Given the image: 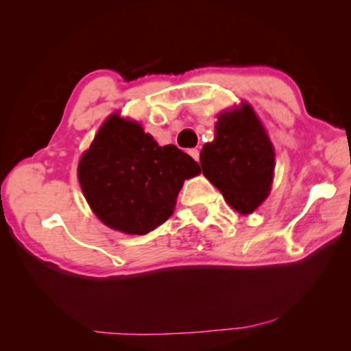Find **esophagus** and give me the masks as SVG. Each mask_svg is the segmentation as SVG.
<instances>
[{"label": "esophagus", "instance_id": "esophagus-1", "mask_svg": "<svg viewBox=\"0 0 351 351\" xmlns=\"http://www.w3.org/2000/svg\"><path fill=\"white\" fill-rule=\"evenodd\" d=\"M189 153H190V156L195 159V161H197V162L199 161V150H198V148H192V150H190Z\"/></svg>", "mask_w": 351, "mask_h": 351}]
</instances>
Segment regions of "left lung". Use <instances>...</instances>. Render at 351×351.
Instances as JSON below:
<instances>
[{
	"label": "left lung",
	"mask_w": 351,
	"mask_h": 351,
	"mask_svg": "<svg viewBox=\"0 0 351 351\" xmlns=\"http://www.w3.org/2000/svg\"><path fill=\"white\" fill-rule=\"evenodd\" d=\"M203 175L237 212L252 213L268 197L276 153L249 104L218 116L215 139L199 154Z\"/></svg>",
	"instance_id": "left-lung-1"
}]
</instances>
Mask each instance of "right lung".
Instances as JSON below:
<instances>
[{"instance_id": "right-lung-1", "label": "right lung", "mask_w": 351, "mask_h": 351, "mask_svg": "<svg viewBox=\"0 0 351 351\" xmlns=\"http://www.w3.org/2000/svg\"><path fill=\"white\" fill-rule=\"evenodd\" d=\"M199 165L176 145L159 147L138 122L111 114L80 158L77 176L88 204L111 229L144 235L169 219Z\"/></svg>"}]
</instances>
